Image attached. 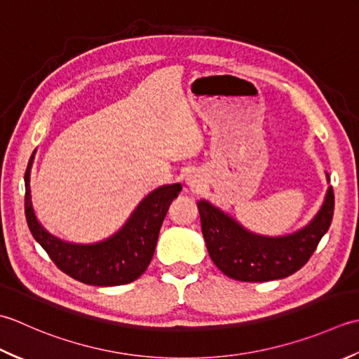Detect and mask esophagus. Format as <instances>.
I'll return each instance as SVG.
<instances>
[{"label": "esophagus", "mask_w": 359, "mask_h": 359, "mask_svg": "<svg viewBox=\"0 0 359 359\" xmlns=\"http://www.w3.org/2000/svg\"><path fill=\"white\" fill-rule=\"evenodd\" d=\"M187 184L194 189V187L198 186V181H196V180L192 177V175H189V177H187Z\"/></svg>", "instance_id": "34e87169"}]
</instances>
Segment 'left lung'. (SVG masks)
Listing matches in <instances>:
<instances>
[{"label":"left lung","mask_w":359,"mask_h":359,"mask_svg":"<svg viewBox=\"0 0 359 359\" xmlns=\"http://www.w3.org/2000/svg\"><path fill=\"white\" fill-rule=\"evenodd\" d=\"M327 180L328 175H327ZM201 231L212 262L223 274L241 282L283 279L299 271L330 228L334 195L332 186L313 220L288 236L265 237L245 229L206 200L196 203Z\"/></svg>","instance_id":"1"}]
</instances>
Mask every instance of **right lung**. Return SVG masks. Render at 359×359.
<instances>
[{
  "mask_svg": "<svg viewBox=\"0 0 359 359\" xmlns=\"http://www.w3.org/2000/svg\"><path fill=\"white\" fill-rule=\"evenodd\" d=\"M34 155L35 151L25 173V212L29 229L50 260L72 279L94 287H116L136 280L150 265L161 224L170 203L181 192L180 182L161 186L150 192L114 236L91 245L68 243L49 233L35 217L31 200Z\"/></svg>",
  "mask_w": 359,
  "mask_h": 359,
  "instance_id": "right-lung-1",
  "label": "right lung"
}]
</instances>
